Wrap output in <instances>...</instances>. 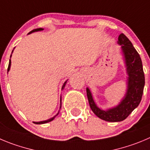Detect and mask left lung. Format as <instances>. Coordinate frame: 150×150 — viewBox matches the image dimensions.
<instances>
[{"mask_svg": "<svg viewBox=\"0 0 150 150\" xmlns=\"http://www.w3.org/2000/svg\"><path fill=\"white\" fill-rule=\"evenodd\" d=\"M117 43L121 46L128 75L127 90L123 100L113 108L107 110H100L95 103L89 89L86 88V95L91 110L100 119L110 122L122 121L129 115L139 105L145 84L142 61L132 43L123 33L118 36Z\"/></svg>", "mask_w": 150, "mask_h": 150, "instance_id": "obj_1", "label": "left lung"}]
</instances>
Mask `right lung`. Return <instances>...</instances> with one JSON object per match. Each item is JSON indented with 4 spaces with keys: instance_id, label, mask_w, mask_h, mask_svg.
<instances>
[{
    "instance_id": "obj_1",
    "label": "right lung",
    "mask_w": 150,
    "mask_h": 150,
    "mask_svg": "<svg viewBox=\"0 0 150 150\" xmlns=\"http://www.w3.org/2000/svg\"><path fill=\"white\" fill-rule=\"evenodd\" d=\"M43 29H42V28H38V29H33V30H32L31 31V32H29V34H31V33H35V32H38V31H41V30H43ZM12 52H13V50H12ZM11 56H12V54H11ZM11 56H10V58H11ZM10 66H11V60H9V67H8V69H7V71L8 72H9V69H10ZM67 81H65L64 82V85H63V86H62V89H64V86H65V85H66V83H67ZM61 108V107H60V109ZM58 113H59V112H58V113H57V115H54V117H52V118H50V119H49V120H47V121H39V122H33V123H35V124H46V123H48V122H50V121H52L53 119H54V117H56V116L58 115Z\"/></svg>"
}]
</instances>
